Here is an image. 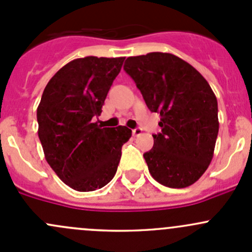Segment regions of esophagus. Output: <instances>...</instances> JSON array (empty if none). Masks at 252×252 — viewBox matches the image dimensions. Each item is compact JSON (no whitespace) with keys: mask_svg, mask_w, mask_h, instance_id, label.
Wrapping results in <instances>:
<instances>
[{"mask_svg":"<svg viewBox=\"0 0 252 252\" xmlns=\"http://www.w3.org/2000/svg\"><path fill=\"white\" fill-rule=\"evenodd\" d=\"M141 133H142V129L140 128V126H138V128L133 129V135L134 136H139Z\"/></svg>","mask_w":252,"mask_h":252,"instance_id":"34e87169","label":"esophagus"}]
</instances>
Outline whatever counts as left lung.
Instances as JSON below:
<instances>
[{
	"mask_svg": "<svg viewBox=\"0 0 252 252\" xmlns=\"http://www.w3.org/2000/svg\"><path fill=\"white\" fill-rule=\"evenodd\" d=\"M124 70L146 106L161 116V133L144 158L150 174L168 188H187L205 173L218 135L217 98L192 65L172 53L128 57Z\"/></svg>",
	"mask_w": 252,
	"mask_h": 252,
	"instance_id": "8db88e82",
	"label": "left lung"
}]
</instances>
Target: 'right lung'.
Listing matches in <instances>:
<instances>
[{
	"label": "right lung",
	"mask_w": 252,
	"mask_h": 252,
	"mask_svg": "<svg viewBox=\"0 0 252 252\" xmlns=\"http://www.w3.org/2000/svg\"><path fill=\"white\" fill-rule=\"evenodd\" d=\"M124 58H77L61 68L42 93L36 116L45 158L77 191H94L111 182L122 146L131 136L126 126L101 128L93 123Z\"/></svg>",
	"instance_id": "1"
}]
</instances>
